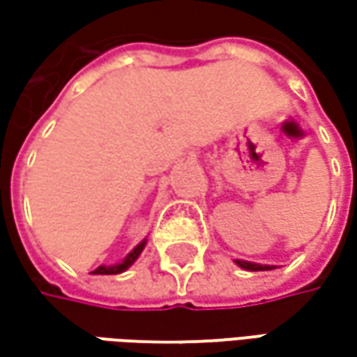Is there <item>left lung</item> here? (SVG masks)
<instances>
[{"label": "left lung", "instance_id": "8db88e82", "mask_svg": "<svg viewBox=\"0 0 357 357\" xmlns=\"http://www.w3.org/2000/svg\"><path fill=\"white\" fill-rule=\"evenodd\" d=\"M236 264L244 270H250V272H258V270H272L276 266H268V264H254V262H248V260H236Z\"/></svg>", "mask_w": 357, "mask_h": 357}]
</instances>
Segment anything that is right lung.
Returning <instances> with one entry per match:
<instances>
[{"mask_svg":"<svg viewBox=\"0 0 357 357\" xmlns=\"http://www.w3.org/2000/svg\"><path fill=\"white\" fill-rule=\"evenodd\" d=\"M144 244H146V240H143L141 244H137L132 250H130L127 256H125V260L123 262H119V264H113V266H99L97 270H93V274H121V272H125L127 268L139 258V254L143 252Z\"/></svg>","mask_w":357,"mask_h":357,"instance_id":"add662e5","label":"right lung"}]
</instances>
